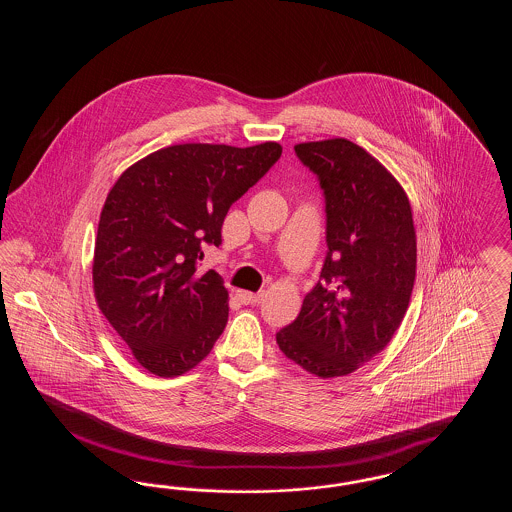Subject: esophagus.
Returning <instances> with one entry per match:
<instances>
[{
    "instance_id": "34e87169",
    "label": "esophagus",
    "mask_w": 512,
    "mask_h": 512,
    "mask_svg": "<svg viewBox=\"0 0 512 512\" xmlns=\"http://www.w3.org/2000/svg\"><path fill=\"white\" fill-rule=\"evenodd\" d=\"M238 299L244 303V305H255V303H259L261 301V293H251V292H238Z\"/></svg>"
}]
</instances>
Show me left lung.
<instances>
[{
	"label": "left lung",
	"mask_w": 512,
	"mask_h": 512,
	"mask_svg": "<svg viewBox=\"0 0 512 512\" xmlns=\"http://www.w3.org/2000/svg\"><path fill=\"white\" fill-rule=\"evenodd\" d=\"M297 157L326 197L328 253L320 280L280 351L318 378H338L372 361L407 313L416 276L413 209L376 157L345 138L303 142Z\"/></svg>",
	"instance_id": "left-lung-1"
}]
</instances>
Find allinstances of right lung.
Listing matches in <instances>:
<instances>
[{"label":"right lung","instance_id":"1","mask_svg":"<svg viewBox=\"0 0 512 512\" xmlns=\"http://www.w3.org/2000/svg\"><path fill=\"white\" fill-rule=\"evenodd\" d=\"M282 146L176 144L122 172L99 215L94 295L147 372L174 378L199 365L228 320L219 272H199L222 244L234 201L280 159Z\"/></svg>","mask_w":512,"mask_h":512}]
</instances>
